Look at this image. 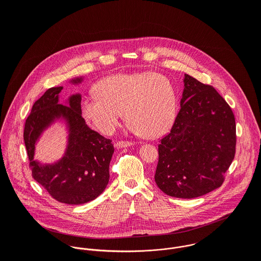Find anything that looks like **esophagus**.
<instances>
[{
    "label": "esophagus",
    "instance_id": "obj_1",
    "mask_svg": "<svg viewBox=\"0 0 261 261\" xmlns=\"http://www.w3.org/2000/svg\"><path fill=\"white\" fill-rule=\"evenodd\" d=\"M133 145H134V143L127 142V141H119V142H117V143L115 144V146H116L117 148H125V147H130V146H133Z\"/></svg>",
    "mask_w": 261,
    "mask_h": 261
}]
</instances>
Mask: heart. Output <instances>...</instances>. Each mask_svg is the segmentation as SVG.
I'll return each mask as SVG.
<instances>
[{"instance_id":"1","label":"heart","mask_w":261,"mask_h":261,"mask_svg":"<svg viewBox=\"0 0 261 261\" xmlns=\"http://www.w3.org/2000/svg\"><path fill=\"white\" fill-rule=\"evenodd\" d=\"M94 95L80 103L83 118L97 132L110 136L122 117L128 129L147 139L164 136L177 113V95L172 83L155 72L115 74L99 80Z\"/></svg>"}]
</instances>
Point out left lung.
I'll return each mask as SVG.
<instances>
[{
    "label": "left lung",
    "mask_w": 261,
    "mask_h": 261,
    "mask_svg": "<svg viewBox=\"0 0 261 261\" xmlns=\"http://www.w3.org/2000/svg\"><path fill=\"white\" fill-rule=\"evenodd\" d=\"M181 110L159 145L154 174L167 195L192 199L221 186L236 147L235 117L217 90L185 74Z\"/></svg>",
    "instance_id": "left-lung-1"
}]
</instances>
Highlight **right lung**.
<instances>
[{"label": "right lung", "mask_w": 261, "mask_h": 261, "mask_svg": "<svg viewBox=\"0 0 261 261\" xmlns=\"http://www.w3.org/2000/svg\"><path fill=\"white\" fill-rule=\"evenodd\" d=\"M81 80L76 78L71 82ZM62 89V86L51 87L35 101L25 122L24 142L35 181L56 201L79 205L94 200L108 186L114 148L111 140L85 123L80 112V94L72 95L68 106L58 102ZM59 117L65 118L70 126L68 149L57 163L42 165L34 161L35 144L41 132Z\"/></svg>", "instance_id": "add662e5"}]
</instances>
